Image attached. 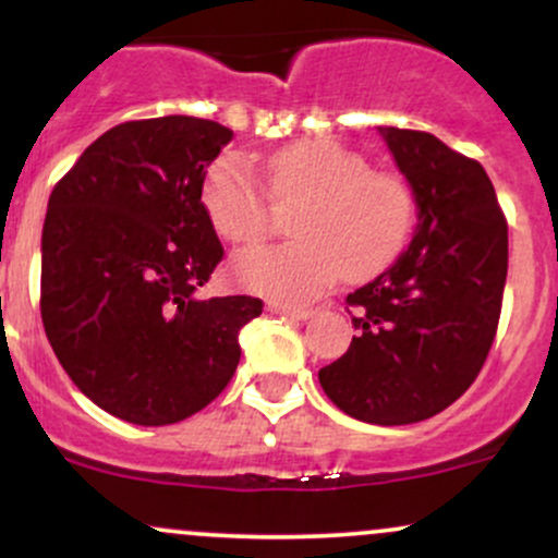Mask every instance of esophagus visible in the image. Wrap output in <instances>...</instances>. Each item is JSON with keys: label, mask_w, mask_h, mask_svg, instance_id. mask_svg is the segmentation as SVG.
<instances>
[{"label": "esophagus", "mask_w": 558, "mask_h": 558, "mask_svg": "<svg viewBox=\"0 0 558 558\" xmlns=\"http://www.w3.org/2000/svg\"><path fill=\"white\" fill-rule=\"evenodd\" d=\"M267 310L275 312V315H288L293 319H310L315 315L312 306H293V304H283V301H267Z\"/></svg>", "instance_id": "34e87169"}]
</instances>
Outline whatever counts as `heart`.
Listing matches in <instances>:
<instances>
[{
	"label": "heart",
	"instance_id": "obj_1",
	"mask_svg": "<svg viewBox=\"0 0 558 558\" xmlns=\"http://www.w3.org/2000/svg\"><path fill=\"white\" fill-rule=\"evenodd\" d=\"M272 201L280 209L299 204L291 220L299 241L241 252L230 275L246 291L283 301L315 299L343 275L367 280L386 270L412 235L417 213L401 175L369 170L360 151L328 138L275 151L267 159V189L239 155L217 159L202 185L217 233L243 246L272 233Z\"/></svg>",
	"mask_w": 558,
	"mask_h": 558
}]
</instances>
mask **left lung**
Listing matches in <instances>:
<instances>
[{
    "label": "left lung",
    "instance_id": "left-lung-1",
    "mask_svg": "<svg viewBox=\"0 0 558 558\" xmlns=\"http://www.w3.org/2000/svg\"><path fill=\"white\" fill-rule=\"evenodd\" d=\"M380 133L414 191L417 230L393 267L345 296L356 336L319 386L349 417L412 425L451 407L488 360L509 226L477 159L425 131Z\"/></svg>",
    "mask_w": 558,
    "mask_h": 558
}]
</instances>
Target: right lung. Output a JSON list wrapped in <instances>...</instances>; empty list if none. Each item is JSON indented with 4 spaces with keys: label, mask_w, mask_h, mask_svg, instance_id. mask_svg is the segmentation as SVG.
<instances>
[{
    "label": "right lung",
    "mask_w": 558,
    "mask_h": 558,
    "mask_svg": "<svg viewBox=\"0 0 558 558\" xmlns=\"http://www.w3.org/2000/svg\"><path fill=\"white\" fill-rule=\"evenodd\" d=\"M233 138L168 114L110 128L49 196L41 319L70 380L133 425H172L222 393L254 296L198 299L222 259L202 204L207 168Z\"/></svg>",
    "instance_id": "obj_1"
}]
</instances>
